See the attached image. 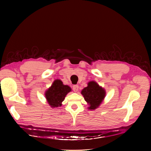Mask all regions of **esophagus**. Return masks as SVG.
Instances as JSON below:
<instances>
[{"instance_id":"esophagus-1","label":"esophagus","mask_w":151,"mask_h":151,"mask_svg":"<svg viewBox=\"0 0 151 151\" xmlns=\"http://www.w3.org/2000/svg\"><path fill=\"white\" fill-rule=\"evenodd\" d=\"M78 89H79L78 85L75 84V85L73 86V90L74 91V92H77L78 91Z\"/></svg>"}]
</instances>
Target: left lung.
<instances>
[{"instance_id": "obj_1", "label": "left lung", "mask_w": 151, "mask_h": 151, "mask_svg": "<svg viewBox=\"0 0 151 151\" xmlns=\"http://www.w3.org/2000/svg\"><path fill=\"white\" fill-rule=\"evenodd\" d=\"M85 100L90 105L89 109H95L98 108L105 96V91L95 81H91L88 86L81 91Z\"/></svg>"}]
</instances>
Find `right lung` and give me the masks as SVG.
Masks as SVG:
<instances>
[{
    "label": "right lung",
    "mask_w": 151,
    "mask_h": 151,
    "mask_svg": "<svg viewBox=\"0 0 151 151\" xmlns=\"http://www.w3.org/2000/svg\"><path fill=\"white\" fill-rule=\"evenodd\" d=\"M71 90L68 86L63 85L60 80H56L46 91L45 97L49 105L52 108L59 107L62 105L61 103Z\"/></svg>",
    "instance_id": "1"
}]
</instances>
